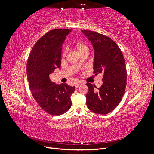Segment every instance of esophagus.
Here are the masks:
<instances>
[{
	"instance_id": "1",
	"label": "esophagus",
	"mask_w": 154,
	"mask_h": 154,
	"mask_svg": "<svg viewBox=\"0 0 154 154\" xmlns=\"http://www.w3.org/2000/svg\"><path fill=\"white\" fill-rule=\"evenodd\" d=\"M83 84V83H80V82H79V83H76V84L75 85V87H76V88H78V87H80V85H82Z\"/></svg>"
}]
</instances>
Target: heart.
<instances>
[{
    "mask_svg": "<svg viewBox=\"0 0 154 154\" xmlns=\"http://www.w3.org/2000/svg\"><path fill=\"white\" fill-rule=\"evenodd\" d=\"M75 48L77 51V52L78 53V54H80L83 52H85V51L88 52V51H89V49H88V46L87 45H85V44H83V43L76 44L75 45ZM66 54H67V49H64V50L63 51V53H62V57H66Z\"/></svg>",
    "mask_w": 154,
    "mask_h": 154,
    "instance_id": "1",
    "label": "heart"
}]
</instances>
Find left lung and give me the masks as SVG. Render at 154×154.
I'll list each match as a JSON object with an SVG mask.
<instances>
[{"mask_svg": "<svg viewBox=\"0 0 154 154\" xmlns=\"http://www.w3.org/2000/svg\"><path fill=\"white\" fill-rule=\"evenodd\" d=\"M82 31L94 49L93 67L95 75L103 74V84L100 88L86 83L88 87L87 106L93 112L106 114L119 105L125 93L127 85L125 59L118 45L109 37L94 31Z\"/></svg>", "mask_w": 154, "mask_h": 154, "instance_id": "left-lung-1", "label": "left lung"}]
</instances>
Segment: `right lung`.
Returning a JSON list of instances; mask_svg holds the SVG:
<instances>
[{
	"label": "right lung",
	"instance_id": "add662e5",
	"mask_svg": "<svg viewBox=\"0 0 154 154\" xmlns=\"http://www.w3.org/2000/svg\"><path fill=\"white\" fill-rule=\"evenodd\" d=\"M71 31H49L36 42L27 60V80L32 95L42 109L53 116L62 115L70 109L71 96L75 91V87L57 85L49 78V74L61 66L62 45Z\"/></svg>",
	"mask_w": 154,
	"mask_h": 154
}]
</instances>
